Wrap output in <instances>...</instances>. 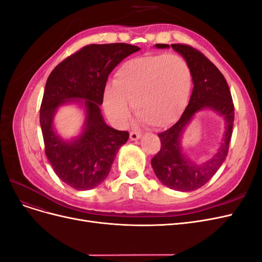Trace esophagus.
I'll return each instance as SVG.
<instances>
[{"label": "esophagus", "mask_w": 262, "mask_h": 262, "mask_svg": "<svg viewBox=\"0 0 262 262\" xmlns=\"http://www.w3.org/2000/svg\"><path fill=\"white\" fill-rule=\"evenodd\" d=\"M140 138H141V133L140 132H136V131H131L130 132V139L132 141H136V140H138Z\"/></svg>", "instance_id": "esophagus-1"}]
</instances>
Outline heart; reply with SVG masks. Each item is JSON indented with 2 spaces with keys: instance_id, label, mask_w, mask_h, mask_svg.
<instances>
[{
  "instance_id": "heart-1",
  "label": "heart",
  "mask_w": 262,
  "mask_h": 262,
  "mask_svg": "<svg viewBox=\"0 0 262 262\" xmlns=\"http://www.w3.org/2000/svg\"><path fill=\"white\" fill-rule=\"evenodd\" d=\"M191 71L177 54H146L130 59L118 69L114 87L104 93L107 115L125 124L132 105L141 120L156 128L175 122L191 90Z\"/></svg>"
}]
</instances>
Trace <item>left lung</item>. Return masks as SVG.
Returning <instances> with one entry per match:
<instances>
[{
	"mask_svg": "<svg viewBox=\"0 0 262 262\" xmlns=\"http://www.w3.org/2000/svg\"><path fill=\"white\" fill-rule=\"evenodd\" d=\"M156 47L169 48L164 43H157ZM171 48L188 63L193 91L179 120L168 130L158 133L161 149L150 163L162 184L178 191H193L207 184L225 160L233 132L234 104L224 75L202 52L185 43H172ZM202 107H210L223 115L227 125L224 142L217 154L208 162L198 165L182 154L180 137L192 117Z\"/></svg>",
	"mask_w": 262,
	"mask_h": 262,
	"instance_id": "left-lung-1",
	"label": "left lung"
}]
</instances>
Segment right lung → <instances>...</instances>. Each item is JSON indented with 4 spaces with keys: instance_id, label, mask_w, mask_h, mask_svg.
<instances>
[{
    "instance_id": "add662e5",
    "label": "right lung",
    "mask_w": 262,
    "mask_h": 262,
    "mask_svg": "<svg viewBox=\"0 0 262 262\" xmlns=\"http://www.w3.org/2000/svg\"><path fill=\"white\" fill-rule=\"evenodd\" d=\"M137 46L118 42L89 45L60 62L47 80L40 106L45 153L57 176L76 190H90L106 179L128 131L108 126L100 114L108 75L124 58L139 51ZM71 99H84L85 129L71 142L53 130L56 108Z\"/></svg>"
}]
</instances>
